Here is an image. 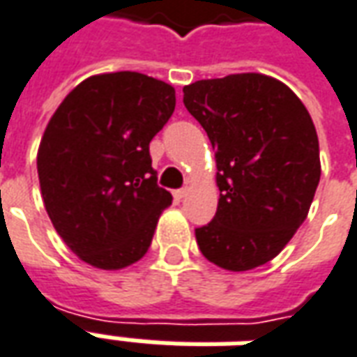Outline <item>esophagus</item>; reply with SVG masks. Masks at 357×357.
<instances>
[{"mask_svg": "<svg viewBox=\"0 0 357 357\" xmlns=\"http://www.w3.org/2000/svg\"><path fill=\"white\" fill-rule=\"evenodd\" d=\"M187 195H189V189H187V187H183V189H178V191H174V199L181 201V199H185Z\"/></svg>", "mask_w": 357, "mask_h": 357, "instance_id": "obj_1", "label": "esophagus"}]
</instances>
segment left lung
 <instances>
[{
	"instance_id": "left-lung-1",
	"label": "left lung",
	"mask_w": 357,
	"mask_h": 357,
	"mask_svg": "<svg viewBox=\"0 0 357 357\" xmlns=\"http://www.w3.org/2000/svg\"><path fill=\"white\" fill-rule=\"evenodd\" d=\"M183 105L216 151L220 201L195 229L202 256L229 271L275 258L306 220L321 176L312 116L283 82L256 73L199 80Z\"/></svg>"
}]
</instances>
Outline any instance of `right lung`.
I'll use <instances>...</instances> for the list:
<instances>
[{
    "label": "right lung",
    "mask_w": 357,
    "mask_h": 357,
    "mask_svg": "<svg viewBox=\"0 0 357 357\" xmlns=\"http://www.w3.org/2000/svg\"><path fill=\"white\" fill-rule=\"evenodd\" d=\"M176 89L139 73L89 76L59 105L38 149L45 210L89 266L141 260L172 195L156 185L149 143L170 120Z\"/></svg>",
    "instance_id": "right-lung-1"
}]
</instances>
